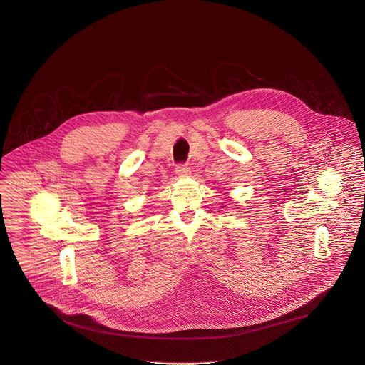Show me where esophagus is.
Returning <instances> with one entry per match:
<instances>
[{
    "mask_svg": "<svg viewBox=\"0 0 365 365\" xmlns=\"http://www.w3.org/2000/svg\"><path fill=\"white\" fill-rule=\"evenodd\" d=\"M175 173L179 176H182V178H185V176H189L190 173V167L189 164H186V163H179V164H176Z\"/></svg>",
    "mask_w": 365,
    "mask_h": 365,
    "instance_id": "obj_1",
    "label": "esophagus"
}]
</instances>
